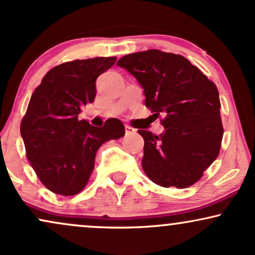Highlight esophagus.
<instances>
[{"label":"esophagus","mask_w":255,"mask_h":255,"mask_svg":"<svg viewBox=\"0 0 255 255\" xmlns=\"http://www.w3.org/2000/svg\"><path fill=\"white\" fill-rule=\"evenodd\" d=\"M134 128L128 127V125H125V132H127V134H131V133H134Z\"/></svg>","instance_id":"1"}]
</instances>
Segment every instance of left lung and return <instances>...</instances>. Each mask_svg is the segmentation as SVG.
Returning <instances> with one entry per match:
<instances>
[{
    "label": "left lung",
    "mask_w": 255,
    "mask_h": 255,
    "mask_svg": "<svg viewBox=\"0 0 255 255\" xmlns=\"http://www.w3.org/2000/svg\"><path fill=\"white\" fill-rule=\"evenodd\" d=\"M117 65L143 87L146 108L164 115L159 136L138 130L144 172L165 188L196 183L219 156L224 136L215 84L184 56L158 49L128 54Z\"/></svg>",
    "instance_id": "obj_1"
}]
</instances>
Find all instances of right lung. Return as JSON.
I'll return each mask as SVG.
<instances>
[{"mask_svg": "<svg viewBox=\"0 0 255 255\" xmlns=\"http://www.w3.org/2000/svg\"><path fill=\"white\" fill-rule=\"evenodd\" d=\"M117 58L74 60L53 67L36 87L21 122L26 155L39 180L53 193L72 196L90 180L98 149L125 134L119 119L103 128L78 115L96 98V80Z\"/></svg>", "mask_w": 255, "mask_h": 255, "instance_id": "1", "label": "right lung"}]
</instances>
